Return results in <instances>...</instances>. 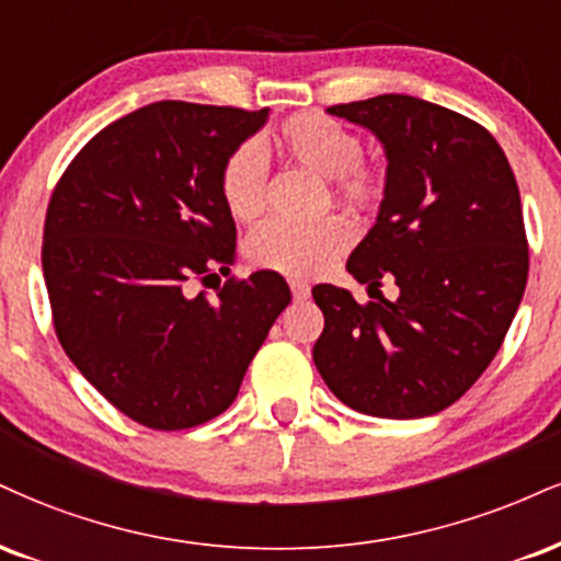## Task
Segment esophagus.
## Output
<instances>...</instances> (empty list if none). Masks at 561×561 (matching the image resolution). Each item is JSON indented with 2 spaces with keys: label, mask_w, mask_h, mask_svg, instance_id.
Segmentation results:
<instances>
[{
  "label": "esophagus",
  "mask_w": 561,
  "mask_h": 561,
  "mask_svg": "<svg viewBox=\"0 0 561 561\" xmlns=\"http://www.w3.org/2000/svg\"><path fill=\"white\" fill-rule=\"evenodd\" d=\"M289 289H293V298L298 302L310 298V287L302 285V282H289Z\"/></svg>",
  "instance_id": "34e87169"
}]
</instances>
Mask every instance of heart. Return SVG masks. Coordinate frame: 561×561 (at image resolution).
Listing matches in <instances>:
<instances>
[{"mask_svg":"<svg viewBox=\"0 0 561 561\" xmlns=\"http://www.w3.org/2000/svg\"><path fill=\"white\" fill-rule=\"evenodd\" d=\"M276 144L289 159L323 180H332L334 193L353 206H366L376 198L379 185L374 174L363 170L360 140L334 119L321 114H295L276 133ZM266 185V159L255 144L240 146L221 167V201L238 221H251L263 208ZM353 229L345 219L316 221V225H287L263 221L245 242L248 261L266 272L298 276H319L347 251Z\"/></svg>","mask_w":561,"mask_h":561,"instance_id":"obj_1","label":"heart"}]
</instances>
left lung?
<instances>
[{
	"instance_id": "obj_1",
	"label": "left lung",
	"mask_w": 561,
	"mask_h": 561,
	"mask_svg": "<svg viewBox=\"0 0 561 561\" xmlns=\"http://www.w3.org/2000/svg\"><path fill=\"white\" fill-rule=\"evenodd\" d=\"M329 114L366 127L387 157L376 225L347 272L400 295L360 306L316 285L323 332L313 363L336 400L376 417H426L478 381L528 282L515 174L494 135L426 99L383 93Z\"/></svg>"
}]
</instances>
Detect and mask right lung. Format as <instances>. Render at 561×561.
<instances>
[{"label": "right lung", "instance_id": "add662e5", "mask_svg": "<svg viewBox=\"0 0 561 561\" xmlns=\"http://www.w3.org/2000/svg\"><path fill=\"white\" fill-rule=\"evenodd\" d=\"M268 110L157 101L88 140L51 195L44 279L54 329L80 374L148 428H193L225 413L293 300L274 272L229 279L234 219L221 167Z\"/></svg>", "mask_w": 561, "mask_h": 561}]
</instances>
